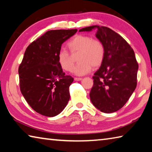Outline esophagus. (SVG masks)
I'll use <instances>...</instances> for the list:
<instances>
[{"mask_svg": "<svg viewBox=\"0 0 152 152\" xmlns=\"http://www.w3.org/2000/svg\"><path fill=\"white\" fill-rule=\"evenodd\" d=\"M82 78H74V80L75 81H80V80H82Z\"/></svg>", "mask_w": 152, "mask_h": 152, "instance_id": "esophagus-1", "label": "esophagus"}]
</instances>
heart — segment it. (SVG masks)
Segmentation results:
<instances>
[{
    "label": "heart",
    "instance_id": "1",
    "mask_svg": "<svg viewBox=\"0 0 152 152\" xmlns=\"http://www.w3.org/2000/svg\"><path fill=\"white\" fill-rule=\"evenodd\" d=\"M67 48L72 54L76 56L78 63L73 69V73L77 76H83L91 70L92 66L96 68L104 60L105 50L104 45L99 40L93 39L85 35H77L69 41ZM58 64L63 70L71 71L74 60L68 51L61 50L58 54Z\"/></svg>",
    "mask_w": 152,
    "mask_h": 152
}]
</instances>
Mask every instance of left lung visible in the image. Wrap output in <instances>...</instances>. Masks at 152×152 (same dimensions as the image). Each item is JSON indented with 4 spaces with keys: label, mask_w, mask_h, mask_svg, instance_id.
I'll use <instances>...</instances> for the list:
<instances>
[{
    "label": "left lung",
    "mask_w": 152,
    "mask_h": 152,
    "mask_svg": "<svg viewBox=\"0 0 152 152\" xmlns=\"http://www.w3.org/2000/svg\"><path fill=\"white\" fill-rule=\"evenodd\" d=\"M96 29V37L104 45L105 55L94 73L90 92L92 103L105 113H114L124 106L137 86L138 64L129 44L107 27H87L79 31Z\"/></svg>",
    "instance_id": "1"
}]
</instances>
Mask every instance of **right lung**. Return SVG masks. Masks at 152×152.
<instances>
[{
	"mask_svg": "<svg viewBox=\"0 0 152 152\" xmlns=\"http://www.w3.org/2000/svg\"><path fill=\"white\" fill-rule=\"evenodd\" d=\"M77 29L48 31L25 51L19 68L20 92L39 114L52 117L62 111L70 99L74 78L66 76L58 61L61 44Z\"/></svg>",
	"mask_w": 152,
	"mask_h": 152,
	"instance_id": "obj_1",
	"label": "right lung"
}]
</instances>
